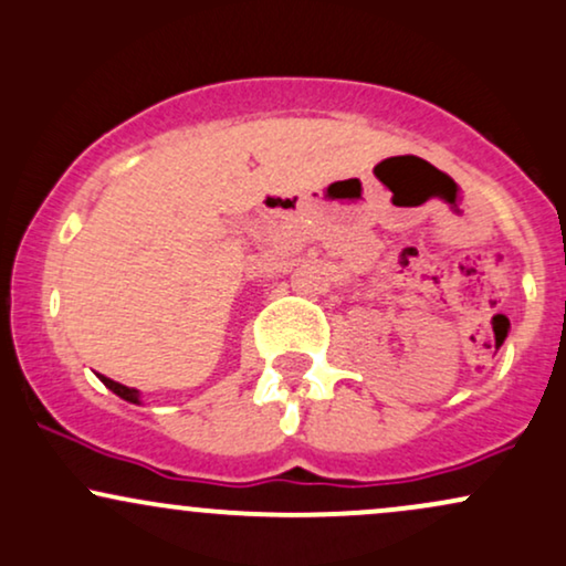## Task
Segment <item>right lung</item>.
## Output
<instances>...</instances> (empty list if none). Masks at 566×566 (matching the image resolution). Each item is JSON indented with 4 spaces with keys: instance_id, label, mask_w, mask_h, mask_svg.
Listing matches in <instances>:
<instances>
[{
    "instance_id": "obj_1",
    "label": "right lung",
    "mask_w": 566,
    "mask_h": 566,
    "mask_svg": "<svg viewBox=\"0 0 566 566\" xmlns=\"http://www.w3.org/2000/svg\"><path fill=\"white\" fill-rule=\"evenodd\" d=\"M101 382H104L106 387H109L112 392H117L119 398H125V401H130V403H138V390H133V387H125V385L114 382V379L104 377V374H101Z\"/></svg>"
}]
</instances>
